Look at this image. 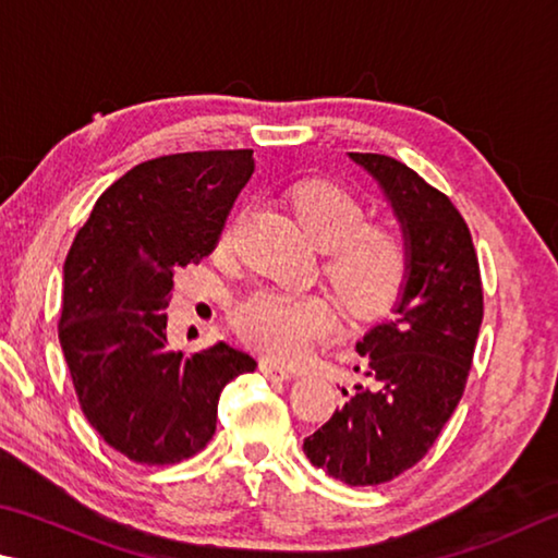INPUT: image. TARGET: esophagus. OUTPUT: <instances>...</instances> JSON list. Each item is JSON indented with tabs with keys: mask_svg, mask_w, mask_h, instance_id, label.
Segmentation results:
<instances>
[{
	"mask_svg": "<svg viewBox=\"0 0 558 558\" xmlns=\"http://www.w3.org/2000/svg\"><path fill=\"white\" fill-rule=\"evenodd\" d=\"M259 369H262V375L264 377H269V379H279V383H284V379H291L294 377L296 373L294 369H289V367H284V365H279L277 360H262L259 363Z\"/></svg>",
	"mask_w": 558,
	"mask_h": 558,
	"instance_id": "esophagus-1",
	"label": "esophagus"
}]
</instances>
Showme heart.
Instances as JSON below:
<instances>
[{
    "mask_svg": "<svg viewBox=\"0 0 558 558\" xmlns=\"http://www.w3.org/2000/svg\"><path fill=\"white\" fill-rule=\"evenodd\" d=\"M291 210L316 247L326 250V274L350 316L369 318L402 296L412 271V247L392 222H365V205L333 181H301L287 193ZM232 230L222 234L230 242ZM333 306L324 296L257 289L232 308L238 333L262 353L294 360L328 333Z\"/></svg>",
    "mask_w": 558,
    "mask_h": 558,
    "instance_id": "heart-1",
    "label": "heart"
}]
</instances>
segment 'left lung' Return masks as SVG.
Wrapping results in <instances>:
<instances>
[{"label": "left lung", "instance_id": "obj_1", "mask_svg": "<svg viewBox=\"0 0 558 558\" xmlns=\"http://www.w3.org/2000/svg\"><path fill=\"white\" fill-rule=\"evenodd\" d=\"M379 183L412 247V271L392 316L357 340L369 385L304 441L316 468L348 485H379L426 456L461 402L483 324V284L471 230L448 195L407 163L350 151ZM360 369V367H355Z\"/></svg>", "mask_w": 558, "mask_h": 558}]
</instances>
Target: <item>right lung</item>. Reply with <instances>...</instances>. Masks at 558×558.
<instances>
[{
    "instance_id": "1",
    "label": "right lung",
    "mask_w": 558,
    "mask_h": 558,
    "mask_svg": "<svg viewBox=\"0 0 558 558\" xmlns=\"http://www.w3.org/2000/svg\"><path fill=\"white\" fill-rule=\"evenodd\" d=\"M252 171V149L144 161L97 198L68 252L58 338L77 402L134 463L198 453L215 434L222 387L257 367L222 340L173 353L163 314L173 271L215 250Z\"/></svg>"
}]
</instances>
